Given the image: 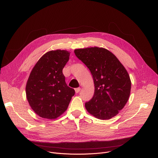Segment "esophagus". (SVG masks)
I'll return each mask as SVG.
<instances>
[{"mask_svg": "<svg viewBox=\"0 0 158 158\" xmlns=\"http://www.w3.org/2000/svg\"><path fill=\"white\" fill-rule=\"evenodd\" d=\"M80 90H81V88H77L75 89V92H76V94H78L80 92Z\"/></svg>", "mask_w": 158, "mask_h": 158, "instance_id": "obj_1", "label": "esophagus"}]
</instances>
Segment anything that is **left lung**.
<instances>
[{
	"instance_id": "8db88e82",
	"label": "left lung",
	"mask_w": 158,
	"mask_h": 158,
	"mask_svg": "<svg viewBox=\"0 0 158 158\" xmlns=\"http://www.w3.org/2000/svg\"><path fill=\"white\" fill-rule=\"evenodd\" d=\"M74 52L89 69L94 81V95L85 103L86 109L98 119L111 118L123 108L130 95L131 82L127 70L106 48H79Z\"/></svg>"
}]
</instances>
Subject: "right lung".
<instances>
[{
  "label": "right lung",
  "instance_id": "right-lung-1",
  "mask_svg": "<svg viewBox=\"0 0 158 158\" xmlns=\"http://www.w3.org/2000/svg\"><path fill=\"white\" fill-rule=\"evenodd\" d=\"M70 53L56 50L45 54L32 69L26 85V97L40 117L55 119L67 109L75 90L65 82L64 66Z\"/></svg>",
  "mask_w": 158,
  "mask_h": 158
}]
</instances>
